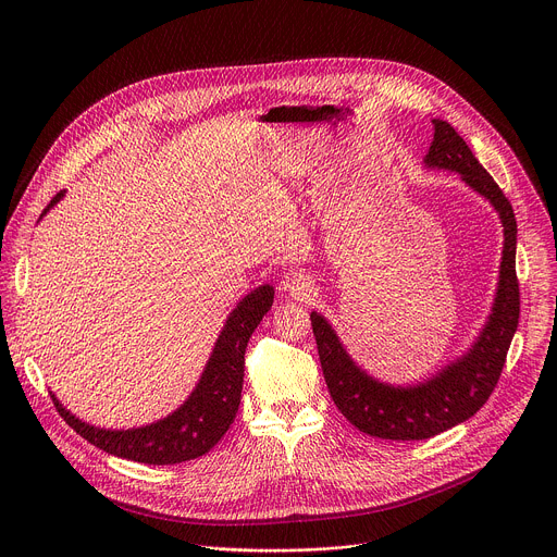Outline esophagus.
<instances>
[{"mask_svg":"<svg viewBox=\"0 0 557 557\" xmlns=\"http://www.w3.org/2000/svg\"><path fill=\"white\" fill-rule=\"evenodd\" d=\"M282 288L295 299H308L314 293V280L301 271H288L282 280Z\"/></svg>","mask_w":557,"mask_h":557,"instance_id":"1","label":"esophagus"}]
</instances>
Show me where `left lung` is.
<instances>
[{
	"label": "left lung",
	"mask_w": 557,
	"mask_h": 557,
	"mask_svg": "<svg viewBox=\"0 0 557 557\" xmlns=\"http://www.w3.org/2000/svg\"><path fill=\"white\" fill-rule=\"evenodd\" d=\"M432 125L434 140L423 158L425 168L460 174L500 215L505 226L500 277L492 314L479 339L462 357L417 385H389L370 376L350 359L326 317L310 312L317 352L335 406L359 432L374 438L423 441L471 419L494 392L518 329V224L511 202L447 121L434 119Z\"/></svg>",
	"instance_id": "8db88e82"
}]
</instances>
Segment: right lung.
Listing matches in <instances>:
<instances>
[{"label": "right lung", "instance_id": "add662e5", "mask_svg": "<svg viewBox=\"0 0 557 557\" xmlns=\"http://www.w3.org/2000/svg\"><path fill=\"white\" fill-rule=\"evenodd\" d=\"M63 194L65 191H59L44 213H48ZM273 293L275 290L269 284L258 286L233 308L198 385L189 394V399L170 417L134 430H103L78 421L52 394L57 412L76 434H82L95 447L127 460L176 465L207 454L226 434L237 406H240L247 344L262 317L271 310Z\"/></svg>", "mask_w": 557, "mask_h": 557}]
</instances>
